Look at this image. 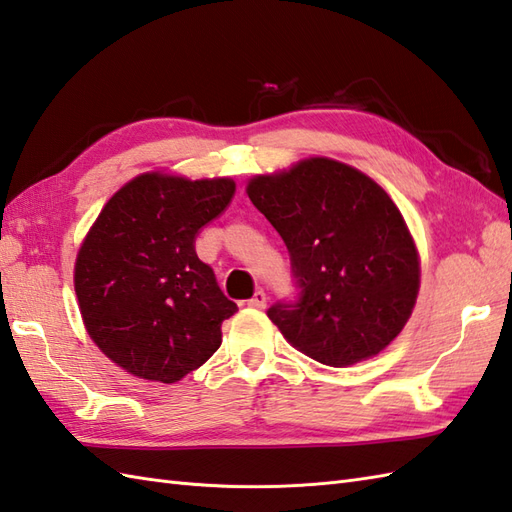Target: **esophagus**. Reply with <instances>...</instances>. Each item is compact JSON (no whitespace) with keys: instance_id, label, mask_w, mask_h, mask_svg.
<instances>
[{"instance_id":"esophagus-1","label":"esophagus","mask_w":512,"mask_h":512,"mask_svg":"<svg viewBox=\"0 0 512 512\" xmlns=\"http://www.w3.org/2000/svg\"><path fill=\"white\" fill-rule=\"evenodd\" d=\"M247 306H252V309H265V306H267L265 291H256L252 298L247 300Z\"/></svg>"}]
</instances>
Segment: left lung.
Listing matches in <instances>:
<instances>
[{
    "label": "left lung",
    "instance_id": "left-lung-1",
    "mask_svg": "<svg viewBox=\"0 0 512 512\" xmlns=\"http://www.w3.org/2000/svg\"><path fill=\"white\" fill-rule=\"evenodd\" d=\"M247 195L285 241L295 300L267 317L304 355L346 368L377 355L410 320L420 269L399 208L370 177L311 157L260 175Z\"/></svg>",
    "mask_w": 512,
    "mask_h": 512
}]
</instances>
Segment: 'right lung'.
Returning <instances> with one entry per match:
<instances>
[{"label":"right lung","mask_w":512,"mask_h":512,"mask_svg":"<svg viewBox=\"0 0 512 512\" xmlns=\"http://www.w3.org/2000/svg\"><path fill=\"white\" fill-rule=\"evenodd\" d=\"M232 179L146 173L102 208L76 258L74 287L89 337L140 379L175 383L221 346L238 311L195 241L234 197Z\"/></svg>","instance_id":"1"}]
</instances>
